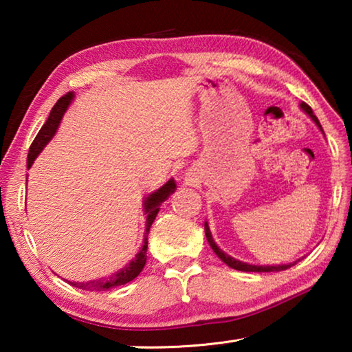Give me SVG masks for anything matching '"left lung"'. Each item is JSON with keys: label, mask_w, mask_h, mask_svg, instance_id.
Wrapping results in <instances>:
<instances>
[{"label": "left lung", "mask_w": 352, "mask_h": 352, "mask_svg": "<svg viewBox=\"0 0 352 352\" xmlns=\"http://www.w3.org/2000/svg\"><path fill=\"white\" fill-rule=\"evenodd\" d=\"M300 107L307 113L309 116H311L312 121H314L315 124H317V127L321 130V132H323V129H321V124H320V121H318V118L314 115V111H312L311 107H309L306 102H301ZM205 234H206L208 242H210L211 248L214 250V253H216V254L219 256V258L225 262L226 265L231 267V269H234V270H241V272H281V270H287V269H290L292 265L296 264V261L292 262V264H283V265H252V264H245V262H241V261H237V259H234V258H231L230 254H226V253L223 252V250H220V248L217 247V243L214 242L212 236H211L210 226H208L206 222H205Z\"/></svg>", "instance_id": "1"}]
</instances>
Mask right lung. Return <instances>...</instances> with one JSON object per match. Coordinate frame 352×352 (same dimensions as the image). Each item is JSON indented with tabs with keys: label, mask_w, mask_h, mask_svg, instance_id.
<instances>
[{
	"label": "right lung",
	"mask_w": 352,
	"mask_h": 352,
	"mask_svg": "<svg viewBox=\"0 0 352 352\" xmlns=\"http://www.w3.org/2000/svg\"><path fill=\"white\" fill-rule=\"evenodd\" d=\"M74 98V93H67L65 96H62L60 99L57 100L56 105L52 107V110L50 113V118H47V121L45 122V126L40 129L38 135L35 136V140L32 141L31 147H29V153H28V169L31 168L34 160L38 157V153L43 151V147L47 144L52 140V136L56 135L57 129H58V124H60L62 118L65 115V111H67L68 105L71 104V100ZM177 188V184L174 182V178H170V180L163 184L162 188L155 190L152 192L148 197H146L144 200V214H146V233H144V242H142V247L138 252V254L135 256V258L129 262L126 267H122L121 270L113 273L111 276H107V278H99V279H93V281H87V283H71L68 281L71 285H74L77 289H82V290H91V292H100V290H109L111 287H118V285H122V284H127L135 279L136 276L140 275L141 270L144 269L146 265V259H147V236H148V230H151V226L153 223L155 217H157V214L160 211V205L163 204V201L169 197V195L174 192Z\"/></svg>",
	"instance_id": "add662e5"
}]
</instances>
